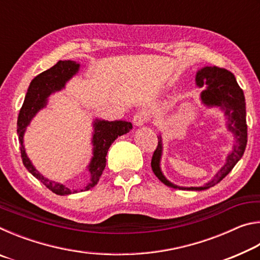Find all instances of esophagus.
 <instances>
[{
    "label": "esophagus",
    "mask_w": 260,
    "mask_h": 260,
    "mask_svg": "<svg viewBox=\"0 0 260 260\" xmlns=\"http://www.w3.org/2000/svg\"><path fill=\"white\" fill-rule=\"evenodd\" d=\"M147 119H148L147 112L139 111L138 113H135V116L133 118V122L136 127H140V126H143L144 124H146Z\"/></svg>",
    "instance_id": "1"
}]
</instances>
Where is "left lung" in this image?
Listing matches in <instances>:
<instances>
[{
	"instance_id": "obj_1",
	"label": "left lung",
	"mask_w": 260,
	"mask_h": 260,
	"mask_svg": "<svg viewBox=\"0 0 260 260\" xmlns=\"http://www.w3.org/2000/svg\"><path fill=\"white\" fill-rule=\"evenodd\" d=\"M196 86L205 88L200 95L201 102L205 108H218L223 112L226 119V128L234 136V146L232 151L226 157V162L220 169L214 177L201 187H181L172 183L165 178L162 173L160 161L162 156V139L158 135V146L153 152L151 159V167L156 177L166 186L180 190H205L213 187L231 172L242 156L246 147V111L245 99L243 90L237 83L234 74L225 69L217 67H204L199 70L195 77Z\"/></svg>"
}]
</instances>
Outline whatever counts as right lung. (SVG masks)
<instances>
[{"label":"right lung","instance_id":"1","mask_svg":"<svg viewBox=\"0 0 260 260\" xmlns=\"http://www.w3.org/2000/svg\"><path fill=\"white\" fill-rule=\"evenodd\" d=\"M79 70H80V64L77 61L59 60L54 67L35 77L29 83L23 107L19 111L18 120H17V134H18L20 144L21 159H23L25 167L33 177L40 180L48 189H50L56 195L60 196L89 190L90 188L95 187V184L99 182L100 177L102 175L105 164H107V153L109 148L111 147V144L118 136L128 133L133 128L132 122L125 120L108 121L95 118L93 120V134H91V146H93L91 155L93 156L90 158L89 164L87 165V170L90 174V180L83 189H70L65 187L63 183L52 181V180L46 178L35 169L33 162L30 161L27 153H26L24 146L25 132L38 112L47 108L50 95L63 90L67 86V82L76 76Z\"/></svg>","mask_w":260,"mask_h":260}]
</instances>
